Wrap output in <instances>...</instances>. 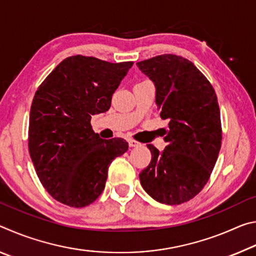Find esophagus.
Here are the masks:
<instances>
[{
	"mask_svg": "<svg viewBox=\"0 0 256 256\" xmlns=\"http://www.w3.org/2000/svg\"><path fill=\"white\" fill-rule=\"evenodd\" d=\"M128 146H132V148H136V146H141V144H140V142L136 141V140H132V138H130V140H128Z\"/></svg>",
	"mask_w": 256,
	"mask_h": 256,
	"instance_id": "1",
	"label": "esophagus"
}]
</instances>
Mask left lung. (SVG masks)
Here are the masks:
<instances>
[{"mask_svg": "<svg viewBox=\"0 0 256 256\" xmlns=\"http://www.w3.org/2000/svg\"><path fill=\"white\" fill-rule=\"evenodd\" d=\"M136 66L154 84L160 118L170 120L164 151L146 144L152 157L138 175L141 185L156 201L180 204L201 192L218 158V99L206 78L182 56L159 55Z\"/></svg>", "mask_w": 256, "mask_h": 256, "instance_id": "1", "label": "left lung"}]
</instances>
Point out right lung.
I'll return each mask as SVG.
<instances>
[{
    "instance_id": "right-lung-1",
    "label": "right lung",
    "mask_w": 256,
    "mask_h": 256,
    "mask_svg": "<svg viewBox=\"0 0 256 256\" xmlns=\"http://www.w3.org/2000/svg\"><path fill=\"white\" fill-rule=\"evenodd\" d=\"M133 62L92 56L63 60L34 94L29 116V154L42 184L58 202L89 206L105 188L108 167L128 142L102 140L92 116L110 107L112 96Z\"/></svg>"
}]
</instances>
